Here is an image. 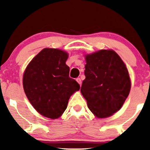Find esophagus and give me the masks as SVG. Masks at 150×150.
Wrapping results in <instances>:
<instances>
[{"mask_svg": "<svg viewBox=\"0 0 150 150\" xmlns=\"http://www.w3.org/2000/svg\"><path fill=\"white\" fill-rule=\"evenodd\" d=\"M76 80H77V82H78L79 84H80V85L81 86V84H82V80H81V79L80 78H77Z\"/></svg>", "mask_w": 150, "mask_h": 150, "instance_id": "esophagus-1", "label": "esophagus"}]
</instances>
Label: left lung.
I'll return each instance as SVG.
<instances>
[{
    "mask_svg": "<svg viewBox=\"0 0 150 150\" xmlns=\"http://www.w3.org/2000/svg\"><path fill=\"white\" fill-rule=\"evenodd\" d=\"M81 93L98 118H106L121 108L130 90L128 69L113 50L87 55Z\"/></svg>",
    "mask_w": 150,
    "mask_h": 150,
    "instance_id": "8db88e82",
    "label": "left lung"
}]
</instances>
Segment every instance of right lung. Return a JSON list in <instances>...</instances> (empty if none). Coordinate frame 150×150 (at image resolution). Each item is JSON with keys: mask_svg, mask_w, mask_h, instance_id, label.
<instances>
[{"mask_svg": "<svg viewBox=\"0 0 150 150\" xmlns=\"http://www.w3.org/2000/svg\"><path fill=\"white\" fill-rule=\"evenodd\" d=\"M68 55L56 49H44L29 63L23 75L25 94L40 114L56 119L66 109L70 96L80 85L69 77L65 64Z\"/></svg>", "mask_w": 150, "mask_h": 150, "instance_id": "1", "label": "right lung"}]
</instances>
